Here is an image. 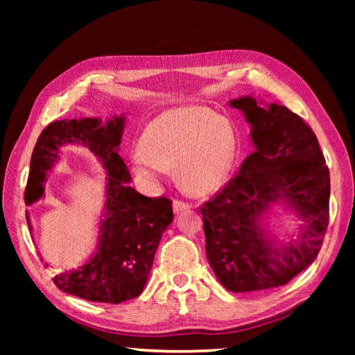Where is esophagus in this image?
<instances>
[{
	"label": "esophagus",
	"mask_w": 355,
	"mask_h": 355,
	"mask_svg": "<svg viewBox=\"0 0 355 355\" xmlns=\"http://www.w3.org/2000/svg\"><path fill=\"white\" fill-rule=\"evenodd\" d=\"M191 206L188 202H184V201H178V200H175L173 201V211L175 213H180V211H184V210H188Z\"/></svg>",
	"instance_id": "esophagus-1"
}]
</instances>
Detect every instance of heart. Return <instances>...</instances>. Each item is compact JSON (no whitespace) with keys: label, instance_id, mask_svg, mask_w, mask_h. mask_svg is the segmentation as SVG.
Instances as JSON below:
<instances>
[{"label":"heart","instance_id":"obj_1","mask_svg":"<svg viewBox=\"0 0 355 355\" xmlns=\"http://www.w3.org/2000/svg\"><path fill=\"white\" fill-rule=\"evenodd\" d=\"M132 155L133 173L157 185L166 170L192 194H209L227 179L235 154L231 123L204 106H179L158 115Z\"/></svg>","mask_w":355,"mask_h":355}]
</instances>
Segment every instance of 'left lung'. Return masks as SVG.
<instances>
[{
	"label": "left lung",
	"mask_w": 355,
	"mask_h": 355,
	"mask_svg": "<svg viewBox=\"0 0 355 355\" xmlns=\"http://www.w3.org/2000/svg\"><path fill=\"white\" fill-rule=\"evenodd\" d=\"M261 103L252 96L230 101L250 124L254 153L201 207L207 261L235 293L287 284L315 261L329 223L330 173L317 136L286 106ZM278 205L303 220L290 242L267 230Z\"/></svg>",
	"instance_id": "1"
}]
</instances>
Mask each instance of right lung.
Returning a JSON list of instances; mask_svg holds the SVG:
<instances>
[{"label": "right lung", "instance_id": "obj_1", "mask_svg": "<svg viewBox=\"0 0 355 355\" xmlns=\"http://www.w3.org/2000/svg\"><path fill=\"white\" fill-rule=\"evenodd\" d=\"M124 124V115H114L106 121L80 118L50 123L41 132L31 157L26 206L44 197L47 176L60 159L62 146H85L105 170V206L96 252L84 265L53 278L63 292L92 302L121 304L141 295L161 235L173 222L168 198H149L128 185L130 171L118 155ZM26 220L32 231L28 211Z\"/></svg>", "mask_w": 355, "mask_h": 355}]
</instances>
